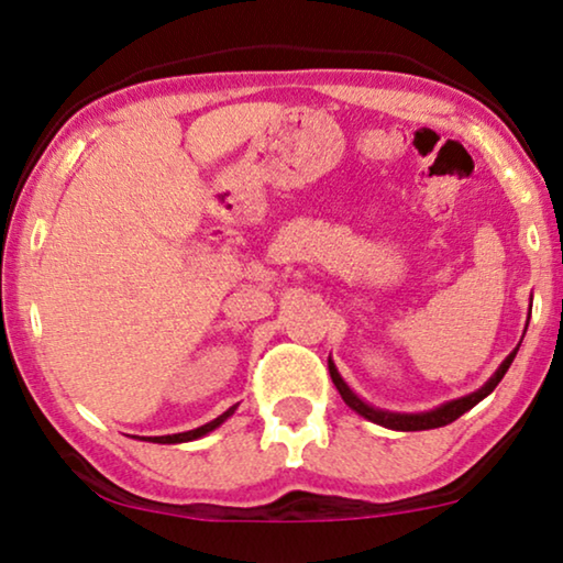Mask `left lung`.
Wrapping results in <instances>:
<instances>
[{
    "label": "left lung",
    "instance_id": "1",
    "mask_svg": "<svg viewBox=\"0 0 563 563\" xmlns=\"http://www.w3.org/2000/svg\"><path fill=\"white\" fill-rule=\"evenodd\" d=\"M531 317V314H528ZM516 353H518V347L512 350V353L505 357V361L500 363V368L493 373V378L485 383L483 388H477L475 394H470V396H462V398H454V401H446V404H442L439 406V409H434V411H421V413H396V411H383V409H373V406H368L363 401V398H357L353 390L347 388V383L342 380V376L338 373V368H335V363L332 361H328V365H330V376H332V383H335L338 386V390H340V396H342V401H345L350 409L353 411H357L361 413V417H365L368 421H373V423H380V427H386V429H394V431H421V429H439V427H446V423H452L454 419H460L462 413H467L472 406H477L479 401H483L485 396H490L493 390H495V386H498V383L503 380V376L505 373H508V368H510V363H512V357H516Z\"/></svg>",
    "mask_w": 563,
    "mask_h": 563
}]
</instances>
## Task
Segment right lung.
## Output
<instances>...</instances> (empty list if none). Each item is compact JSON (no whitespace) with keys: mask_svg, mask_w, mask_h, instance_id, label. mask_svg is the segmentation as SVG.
I'll return each instance as SVG.
<instances>
[{"mask_svg":"<svg viewBox=\"0 0 563 563\" xmlns=\"http://www.w3.org/2000/svg\"><path fill=\"white\" fill-rule=\"evenodd\" d=\"M235 411V406H231V409L228 411H223L221 417L218 419H213V421H208V423H202V427H198V429H192V431H180V434H165V437H150V442H154V444H180V442H192V439H200V437H206L208 431H213V429H218L221 427V423L231 417V413Z\"/></svg>","mask_w":563,"mask_h":563,"instance_id":"right-lung-1","label":"right lung"}]
</instances>
